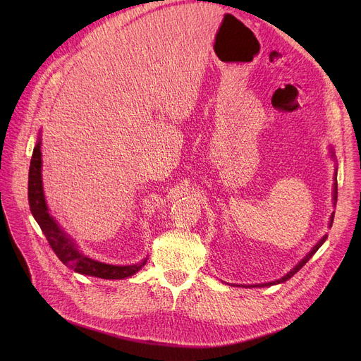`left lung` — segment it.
<instances>
[{
  "label": "left lung",
  "mask_w": 361,
  "mask_h": 361,
  "mask_svg": "<svg viewBox=\"0 0 361 361\" xmlns=\"http://www.w3.org/2000/svg\"><path fill=\"white\" fill-rule=\"evenodd\" d=\"M334 155V154H332ZM336 197H338V184H336V173H335V184H334V200H335V203H336ZM332 222H334V214H332V216H331V226H332ZM328 238V235H324V238H322L316 245H314V247L310 250V253L305 257V259H302L298 264H297V267L294 268V269H291L286 276H282L281 279H278V281H274V282H268V283H259V286H250V287H268V286H275V283H279V282H286L287 279H290L294 274H297L302 267H305V264L309 262V259L319 250V247H320V245L322 244H324L325 243V240Z\"/></svg>",
  "instance_id": "obj_1"
}]
</instances>
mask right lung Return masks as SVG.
<instances>
[{
  "label": "right lung",
  "mask_w": 361,
  "mask_h": 361,
  "mask_svg": "<svg viewBox=\"0 0 361 361\" xmlns=\"http://www.w3.org/2000/svg\"><path fill=\"white\" fill-rule=\"evenodd\" d=\"M41 142H37L33 147V154L29 166V184H27V199L30 212L36 222L39 224L42 233L45 234L51 249L54 253L59 256V259L73 269L74 272L82 275H90L102 279H121L135 275L140 271L146 260L136 263V264H127V267H116V264H106L102 262L92 260L82 255L75 244L66 235V233L60 228L54 218L48 214V207L44 197V188H42V177H41Z\"/></svg>",
  "instance_id": "1"
}]
</instances>
